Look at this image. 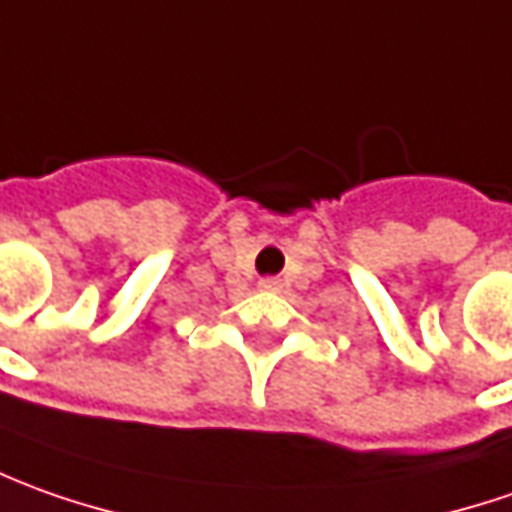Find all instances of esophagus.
Instances as JSON below:
<instances>
[{
    "label": "esophagus",
    "instance_id": "obj_1",
    "mask_svg": "<svg viewBox=\"0 0 512 512\" xmlns=\"http://www.w3.org/2000/svg\"><path fill=\"white\" fill-rule=\"evenodd\" d=\"M260 286H263V289H277V286H280V280H277V277H263V280H260Z\"/></svg>",
    "mask_w": 512,
    "mask_h": 512
}]
</instances>
